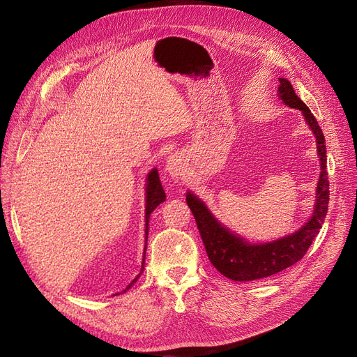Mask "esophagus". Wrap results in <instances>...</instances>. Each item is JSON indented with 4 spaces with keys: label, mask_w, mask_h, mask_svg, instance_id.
Returning <instances> with one entry per match:
<instances>
[{
    "label": "esophagus",
    "mask_w": 357,
    "mask_h": 357,
    "mask_svg": "<svg viewBox=\"0 0 357 357\" xmlns=\"http://www.w3.org/2000/svg\"><path fill=\"white\" fill-rule=\"evenodd\" d=\"M183 168H185V159L178 155H172L167 160V172L171 177L181 176Z\"/></svg>",
    "instance_id": "esophagus-1"
}]
</instances>
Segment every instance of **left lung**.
<instances>
[{"mask_svg": "<svg viewBox=\"0 0 357 357\" xmlns=\"http://www.w3.org/2000/svg\"><path fill=\"white\" fill-rule=\"evenodd\" d=\"M278 80L280 100L291 109L301 110L311 131L316 135L321 172L316 190L317 197L314 211H312L310 220L301 229L283 236V238L264 244H250L228 228H225L211 214L207 205L192 192H188L186 195L188 205L197 220L198 231L210 262L220 274L234 280V282H253V280L266 278L299 262L307 253L312 240L316 238L328 213L329 180L326 172L325 135H323L311 110L295 93L290 82L283 77Z\"/></svg>", "mask_w": 357, "mask_h": 357, "instance_id": "left-lung-1", "label": "left lung"}]
</instances>
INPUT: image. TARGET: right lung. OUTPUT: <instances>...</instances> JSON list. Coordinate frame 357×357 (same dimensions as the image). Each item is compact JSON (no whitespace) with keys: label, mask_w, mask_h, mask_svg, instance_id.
Here are the masks:
<instances>
[{"label":"right lung","mask_w":357,"mask_h":357,"mask_svg":"<svg viewBox=\"0 0 357 357\" xmlns=\"http://www.w3.org/2000/svg\"><path fill=\"white\" fill-rule=\"evenodd\" d=\"M165 192L164 189H162V185H160V180H159V174H158V169H152L149 172L147 176V183H146V247H147V235H149V219H150V214H152V211L158 207V205L160 202L165 201ZM144 256H146V248H144ZM144 256H143V265H142V271H139V274L132 280L131 283L128 284V287L123 290L126 291L129 287H131L138 277L142 275L143 269H144ZM119 295V294H116Z\"/></svg>","instance_id":"right-lung-1"}]
</instances>
